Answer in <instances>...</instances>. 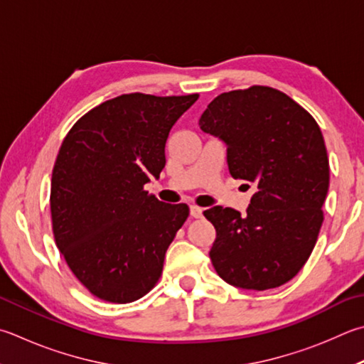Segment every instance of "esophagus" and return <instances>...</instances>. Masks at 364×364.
<instances>
[{
	"instance_id": "esophagus-1",
	"label": "esophagus",
	"mask_w": 364,
	"mask_h": 364,
	"mask_svg": "<svg viewBox=\"0 0 364 364\" xmlns=\"http://www.w3.org/2000/svg\"><path fill=\"white\" fill-rule=\"evenodd\" d=\"M202 208L197 207V205H191V216L193 218H202Z\"/></svg>"
}]
</instances>
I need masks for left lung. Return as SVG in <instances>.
<instances>
[{
  "label": "left lung",
  "instance_id": "obj_1",
  "mask_svg": "<svg viewBox=\"0 0 364 364\" xmlns=\"http://www.w3.org/2000/svg\"><path fill=\"white\" fill-rule=\"evenodd\" d=\"M199 125L226 143L232 178L256 189L245 215L203 211L216 229L215 270L243 289L285 285L307 262L323 223L329 161L318 124L283 92L251 85L218 95Z\"/></svg>",
  "mask_w": 364,
  "mask_h": 364
}]
</instances>
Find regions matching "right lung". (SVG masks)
I'll list each match as a JSON object with an SVG mask.
<instances>
[{
  "label": "right lung",
  "instance_id": "1",
  "mask_svg": "<svg viewBox=\"0 0 364 364\" xmlns=\"http://www.w3.org/2000/svg\"><path fill=\"white\" fill-rule=\"evenodd\" d=\"M199 94H124L73 125L52 170L57 248L98 299L127 304L159 282L165 251L189 216L144 191L165 167L171 127Z\"/></svg>",
  "mask_w": 364,
  "mask_h": 364
}]
</instances>
